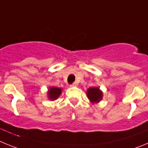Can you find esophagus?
Returning <instances> with one entry per match:
<instances>
[{"instance_id":"obj_1","label":"esophagus","mask_w":148,"mask_h":148,"mask_svg":"<svg viewBox=\"0 0 148 148\" xmlns=\"http://www.w3.org/2000/svg\"><path fill=\"white\" fill-rule=\"evenodd\" d=\"M78 82H73V84H72V87H74V86H78Z\"/></svg>"}]
</instances>
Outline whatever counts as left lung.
I'll use <instances>...</instances> for the list:
<instances>
[{"label":"left lung","instance_id":"obj_1","mask_svg":"<svg viewBox=\"0 0 148 148\" xmlns=\"http://www.w3.org/2000/svg\"><path fill=\"white\" fill-rule=\"evenodd\" d=\"M87 97L92 102H99L102 99V92L98 87H90L87 90Z\"/></svg>","mask_w":148,"mask_h":148}]
</instances>
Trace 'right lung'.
<instances>
[{
    "instance_id": "right-lung-1",
    "label": "right lung",
    "mask_w": 148,
    "mask_h": 148,
    "mask_svg": "<svg viewBox=\"0 0 148 148\" xmlns=\"http://www.w3.org/2000/svg\"><path fill=\"white\" fill-rule=\"evenodd\" d=\"M61 93V89L58 88V87H51V88H49V92H48L49 98L51 100H56Z\"/></svg>"
}]
</instances>
